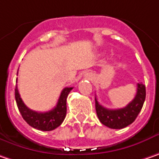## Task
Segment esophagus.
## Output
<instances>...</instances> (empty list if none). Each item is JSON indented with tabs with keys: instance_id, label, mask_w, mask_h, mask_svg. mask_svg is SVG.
Instances as JSON below:
<instances>
[{
	"instance_id": "esophagus-1",
	"label": "esophagus",
	"mask_w": 159,
	"mask_h": 159,
	"mask_svg": "<svg viewBox=\"0 0 159 159\" xmlns=\"http://www.w3.org/2000/svg\"><path fill=\"white\" fill-rule=\"evenodd\" d=\"M85 76H86V77H89V76H90V75H89V74H87Z\"/></svg>"
}]
</instances>
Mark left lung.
<instances>
[{
    "instance_id": "8db88e82",
    "label": "left lung",
    "mask_w": 159,
    "mask_h": 159,
    "mask_svg": "<svg viewBox=\"0 0 159 159\" xmlns=\"http://www.w3.org/2000/svg\"><path fill=\"white\" fill-rule=\"evenodd\" d=\"M146 98V88L142 83L137 84V93L134 99L126 107L118 109H109L101 106L95 97L96 113L100 123L111 129H122L131 125L142 110Z\"/></svg>"
}]
</instances>
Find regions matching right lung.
Listing matches in <instances>:
<instances>
[{"label": "right lung", "mask_w": 159, "mask_h": 159, "mask_svg": "<svg viewBox=\"0 0 159 159\" xmlns=\"http://www.w3.org/2000/svg\"><path fill=\"white\" fill-rule=\"evenodd\" d=\"M73 87H66L62 90L56 107L47 112H36L27 107L15 89V99L18 110L24 120L32 127L41 131H52L62 124L66 115V98Z\"/></svg>", "instance_id": "1"}]
</instances>
